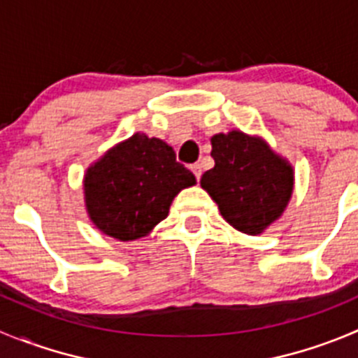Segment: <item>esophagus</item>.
<instances>
[{
  "mask_svg": "<svg viewBox=\"0 0 358 358\" xmlns=\"http://www.w3.org/2000/svg\"><path fill=\"white\" fill-rule=\"evenodd\" d=\"M190 169H192V173H194V176H196V180H199L201 178V164H192L190 166Z\"/></svg>",
  "mask_w": 358,
  "mask_h": 358,
  "instance_id": "obj_1",
  "label": "esophagus"
}]
</instances>
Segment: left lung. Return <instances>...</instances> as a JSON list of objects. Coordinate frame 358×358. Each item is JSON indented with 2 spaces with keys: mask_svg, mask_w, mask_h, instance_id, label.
<instances>
[{
  "mask_svg": "<svg viewBox=\"0 0 358 358\" xmlns=\"http://www.w3.org/2000/svg\"><path fill=\"white\" fill-rule=\"evenodd\" d=\"M211 157L215 166L201 176V187L225 222L257 236L282 217L292 197L294 169L262 138L236 129L215 134Z\"/></svg>",
  "mask_w": 358,
  "mask_h": 358,
  "instance_id": "obj_1",
  "label": "left lung"
}]
</instances>
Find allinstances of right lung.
Instances as JSON below:
<instances>
[{
	"label": "right lung",
	"mask_w": 358,
	"mask_h": 358,
	"mask_svg": "<svg viewBox=\"0 0 358 358\" xmlns=\"http://www.w3.org/2000/svg\"><path fill=\"white\" fill-rule=\"evenodd\" d=\"M194 183L166 141L136 133L87 168V213L103 234L133 241L164 220L175 196Z\"/></svg>",
	"instance_id": "add662e5"
}]
</instances>
